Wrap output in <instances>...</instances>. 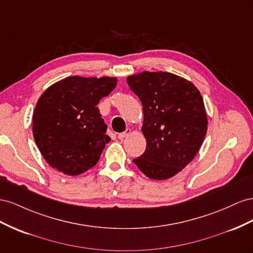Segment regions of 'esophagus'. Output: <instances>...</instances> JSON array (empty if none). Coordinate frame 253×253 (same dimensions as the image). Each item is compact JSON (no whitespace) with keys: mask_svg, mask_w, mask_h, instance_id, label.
<instances>
[{"mask_svg":"<svg viewBox=\"0 0 253 253\" xmlns=\"http://www.w3.org/2000/svg\"><path fill=\"white\" fill-rule=\"evenodd\" d=\"M130 132H131V130L130 129H127L126 131H124V132H122V133H119V135H118V138L120 139V140H123V139H125L127 135H129L130 134Z\"/></svg>","mask_w":253,"mask_h":253,"instance_id":"34e87169","label":"esophagus"}]
</instances>
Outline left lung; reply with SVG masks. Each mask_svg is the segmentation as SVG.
<instances>
[{
  "instance_id": "obj_1",
  "label": "left lung",
  "mask_w": 253,
  "mask_h": 253,
  "mask_svg": "<svg viewBox=\"0 0 253 253\" xmlns=\"http://www.w3.org/2000/svg\"><path fill=\"white\" fill-rule=\"evenodd\" d=\"M126 81L142 103L146 139L145 153L133 163L150 179H169L196 157L205 140L203 96L191 82L169 72L144 71Z\"/></svg>"
}]
</instances>
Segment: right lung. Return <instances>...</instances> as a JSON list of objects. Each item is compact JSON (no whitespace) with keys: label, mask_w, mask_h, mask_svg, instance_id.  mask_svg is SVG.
Here are the masks:
<instances>
[{"label":"right lung","mask_w":253,"mask_h":253,"mask_svg":"<svg viewBox=\"0 0 253 253\" xmlns=\"http://www.w3.org/2000/svg\"><path fill=\"white\" fill-rule=\"evenodd\" d=\"M117 77L69 76L49 85L36 104L33 134L42 157L64 175L76 176L98 162L107 125L97 104L110 94Z\"/></svg>","instance_id":"obj_1"}]
</instances>
